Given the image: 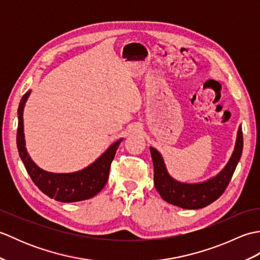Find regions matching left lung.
Returning <instances> with one entry per match:
<instances>
[{"mask_svg": "<svg viewBox=\"0 0 260 260\" xmlns=\"http://www.w3.org/2000/svg\"><path fill=\"white\" fill-rule=\"evenodd\" d=\"M242 146H244V139H242L241 126H239L235 150L228 163L217 175L199 183H185L173 179L169 173L161 153L156 148L150 147L154 165L155 189L164 201L173 206L183 209H201L207 207L217 200L228 186L241 157Z\"/></svg>", "mask_w": 260, "mask_h": 260, "instance_id": "obj_1", "label": "left lung"}]
</instances>
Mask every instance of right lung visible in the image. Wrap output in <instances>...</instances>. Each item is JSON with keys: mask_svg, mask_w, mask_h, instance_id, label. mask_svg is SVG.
Segmentation results:
<instances>
[{"mask_svg": "<svg viewBox=\"0 0 260 260\" xmlns=\"http://www.w3.org/2000/svg\"><path fill=\"white\" fill-rule=\"evenodd\" d=\"M30 93L31 90L26 91L19 104L16 146H18L19 155L33 183L46 196L60 202H77L95 197L107 183L110 164L123 139L114 142L95 162L77 172L52 173L42 170L32 161L25 147L23 110Z\"/></svg>", "mask_w": 260, "mask_h": 260, "instance_id": "add662e5", "label": "right lung"}]
</instances>
